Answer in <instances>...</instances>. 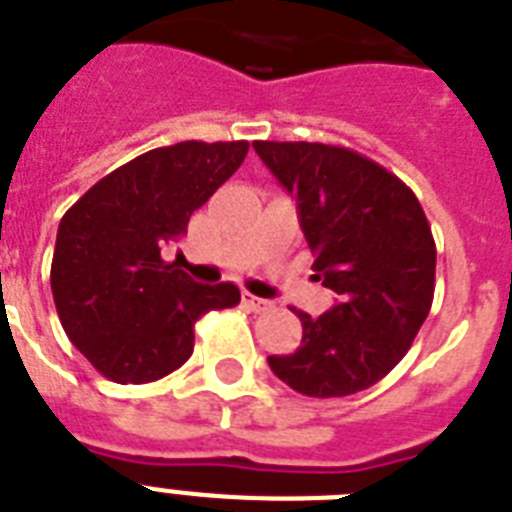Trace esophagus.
I'll return each mask as SVG.
<instances>
[{
  "label": "esophagus",
  "mask_w": 512,
  "mask_h": 512,
  "mask_svg": "<svg viewBox=\"0 0 512 512\" xmlns=\"http://www.w3.org/2000/svg\"><path fill=\"white\" fill-rule=\"evenodd\" d=\"M244 304H247L252 312H270V309H273V302H268V299H260V296H252V294H244Z\"/></svg>",
  "instance_id": "esophagus-1"
}]
</instances>
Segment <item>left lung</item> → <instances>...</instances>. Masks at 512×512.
<instances>
[{
  "instance_id": "1",
  "label": "left lung",
  "mask_w": 512,
  "mask_h": 512,
  "mask_svg": "<svg viewBox=\"0 0 512 512\" xmlns=\"http://www.w3.org/2000/svg\"><path fill=\"white\" fill-rule=\"evenodd\" d=\"M294 195L315 278L338 304L302 320V346L268 356L296 393L343 398L372 388L411 349L435 296L437 249L414 192L356 150L252 143Z\"/></svg>"
}]
</instances>
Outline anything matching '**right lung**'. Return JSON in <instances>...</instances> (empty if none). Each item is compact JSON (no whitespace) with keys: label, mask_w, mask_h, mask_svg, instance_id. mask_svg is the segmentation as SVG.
Listing matches in <instances>:
<instances>
[{"label":"right lung","mask_w":512,"mask_h":512,"mask_svg":"<svg viewBox=\"0 0 512 512\" xmlns=\"http://www.w3.org/2000/svg\"><path fill=\"white\" fill-rule=\"evenodd\" d=\"M247 140H184L132 158L85 192L57 231L51 291L77 351L103 377L143 385L182 367L195 322L236 307L234 283L203 286L161 249L247 156Z\"/></svg>","instance_id":"add662e5"}]
</instances>
